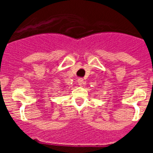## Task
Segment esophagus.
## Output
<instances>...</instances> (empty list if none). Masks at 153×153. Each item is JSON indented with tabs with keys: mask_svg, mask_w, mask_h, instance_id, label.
I'll use <instances>...</instances> for the list:
<instances>
[{
	"mask_svg": "<svg viewBox=\"0 0 153 153\" xmlns=\"http://www.w3.org/2000/svg\"><path fill=\"white\" fill-rule=\"evenodd\" d=\"M77 82L78 84H79V86H83V85L86 83V82H85V81L83 80V79H82V78H79V79H77Z\"/></svg>",
	"mask_w": 153,
	"mask_h": 153,
	"instance_id": "1",
	"label": "esophagus"
}]
</instances>
